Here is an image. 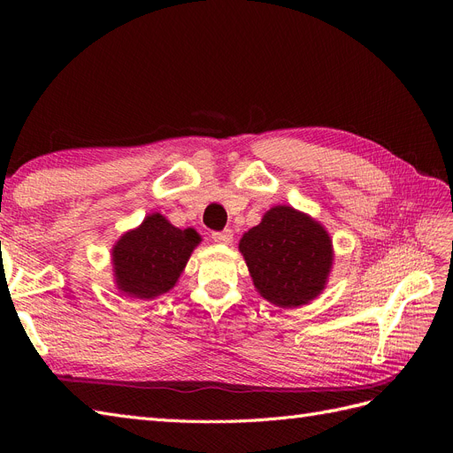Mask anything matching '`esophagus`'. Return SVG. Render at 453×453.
<instances>
[{
  "mask_svg": "<svg viewBox=\"0 0 453 453\" xmlns=\"http://www.w3.org/2000/svg\"><path fill=\"white\" fill-rule=\"evenodd\" d=\"M211 238H213V242H217V243L228 245V243H232V238H234V234H232L230 228H225V230H221V232H213Z\"/></svg>",
  "mask_w": 453,
  "mask_h": 453,
  "instance_id": "34e87169",
  "label": "esophagus"
}]
</instances>
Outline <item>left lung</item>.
I'll return each mask as SVG.
<instances>
[{
	"label": "left lung",
	"mask_w": 453,
	"mask_h": 453,
	"mask_svg": "<svg viewBox=\"0 0 453 453\" xmlns=\"http://www.w3.org/2000/svg\"><path fill=\"white\" fill-rule=\"evenodd\" d=\"M257 293L280 308L318 298L333 270L334 250L326 228L293 205H273L240 240Z\"/></svg>",
	"instance_id": "8db88e82"
}]
</instances>
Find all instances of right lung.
Wrapping results in <instances>:
<instances>
[{"instance_id":"add662e5","label":"right lung","mask_w":453,"mask_h":453,"mask_svg":"<svg viewBox=\"0 0 453 453\" xmlns=\"http://www.w3.org/2000/svg\"><path fill=\"white\" fill-rule=\"evenodd\" d=\"M202 242L195 228H177L166 217L149 213L111 248L113 281L127 296L153 300L173 289Z\"/></svg>"}]
</instances>
